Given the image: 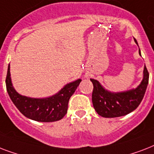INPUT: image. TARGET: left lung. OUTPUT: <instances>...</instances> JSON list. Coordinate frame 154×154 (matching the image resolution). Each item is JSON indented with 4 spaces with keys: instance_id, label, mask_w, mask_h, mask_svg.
Masks as SVG:
<instances>
[{
    "instance_id": "obj_1",
    "label": "left lung",
    "mask_w": 154,
    "mask_h": 154,
    "mask_svg": "<svg viewBox=\"0 0 154 154\" xmlns=\"http://www.w3.org/2000/svg\"><path fill=\"white\" fill-rule=\"evenodd\" d=\"M137 45L136 39H134ZM139 54L140 49H139ZM149 72L145 65L144 77L137 88L122 93H110L105 90L97 80L90 79L94 85L92 101L96 112L103 117H117L133 112L138 105L146 94L149 83Z\"/></svg>"
}]
</instances>
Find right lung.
<instances>
[{
  "instance_id": "add662e5",
  "label": "right lung",
  "mask_w": 154,
  "mask_h": 154,
  "mask_svg": "<svg viewBox=\"0 0 154 154\" xmlns=\"http://www.w3.org/2000/svg\"><path fill=\"white\" fill-rule=\"evenodd\" d=\"M82 80L78 79L66 85L58 94L48 98H31L21 96L16 92L11 82L9 65L5 83L9 97L25 117L41 122L59 121L67 113L68 104Z\"/></svg>"
}]
</instances>
